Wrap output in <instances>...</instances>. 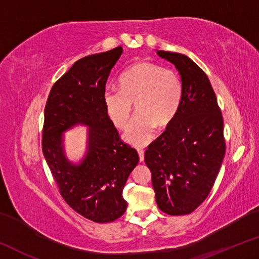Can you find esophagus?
<instances>
[{
    "label": "esophagus",
    "instance_id": "34e87169",
    "mask_svg": "<svg viewBox=\"0 0 259 259\" xmlns=\"http://www.w3.org/2000/svg\"><path fill=\"white\" fill-rule=\"evenodd\" d=\"M138 155H139V161L143 162L144 161V151L142 148H138Z\"/></svg>",
    "mask_w": 259,
    "mask_h": 259
}]
</instances>
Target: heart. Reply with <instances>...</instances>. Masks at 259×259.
<instances>
[{
  "label": "heart",
  "instance_id": "heart-1",
  "mask_svg": "<svg viewBox=\"0 0 259 259\" xmlns=\"http://www.w3.org/2000/svg\"><path fill=\"white\" fill-rule=\"evenodd\" d=\"M183 99V83L178 73L151 61H139L120 77V90L104 94V104L113 124L124 129L134 111V117L124 134L125 142L145 146L154 138L156 126L165 128L178 114Z\"/></svg>",
  "mask_w": 259,
  "mask_h": 259
}]
</instances>
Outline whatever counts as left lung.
<instances>
[{
  "mask_svg": "<svg viewBox=\"0 0 259 259\" xmlns=\"http://www.w3.org/2000/svg\"><path fill=\"white\" fill-rule=\"evenodd\" d=\"M183 83L178 114L145 152L157 207L179 216L207 199L225 155L224 122L208 76L187 56L160 51Z\"/></svg>",
  "mask_w": 259,
  "mask_h": 259,
  "instance_id": "left-lung-1",
  "label": "left lung"
}]
</instances>
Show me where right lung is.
I'll list each match as a JSON object with an SVG mask.
<instances>
[{
	"instance_id": "add662e5",
	"label": "right lung",
	"mask_w": 259,
	"mask_h": 259,
	"mask_svg": "<svg viewBox=\"0 0 259 259\" xmlns=\"http://www.w3.org/2000/svg\"><path fill=\"white\" fill-rule=\"evenodd\" d=\"M123 52L122 47L77 60L57 81L45 109L42 151L69 207L95 223L120 218L126 209L122 192L137 165L136 150L122 143L104 104L109 74ZM84 125L87 148L73 162L66 155L63 133Z\"/></svg>"
}]
</instances>
